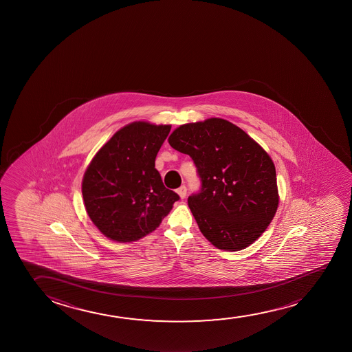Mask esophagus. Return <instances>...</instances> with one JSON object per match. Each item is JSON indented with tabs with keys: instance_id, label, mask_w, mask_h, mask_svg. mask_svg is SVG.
<instances>
[{
	"instance_id": "1",
	"label": "esophagus",
	"mask_w": 352,
	"mask_h": 352,
	"mask_svg": "<svg viewBox=\"0 0 352 352\" xmlns=\"http://www.w3.org/2000/svg\"><path fill=\"white\" fill-rule=\"evenodd\" d=\"M177 194L181 199H184L186 195H187V187H186V186H181V187L177 189Z\"/></svg>"
}]
</instances>
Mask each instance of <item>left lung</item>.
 Instances as JSON below:
<instances>
[{"instance_id":"left-lung-1","label":"left lung","mask_w":352,"mask_h":352,"mask_svg":"<svg viewBox=\"0 0 352 352\" xmlns=\"http://www.w3.org/2000/svg\"><path fill=\"white\" fill-rule=\"evenodd\" d=\"M169 144L197 166L201 188L188 197V205L202 234L230 252L255 242L279 202L267 152L241 128L216 118L178 126Z\"/></svg>"}]
</instances>
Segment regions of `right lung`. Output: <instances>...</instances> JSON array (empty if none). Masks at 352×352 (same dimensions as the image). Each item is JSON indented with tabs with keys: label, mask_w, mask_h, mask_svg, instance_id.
<instances>
[{
	"label": "right lung",
	"mask_w": 352,
	"mask_h": 352,
	"mask_svg": "<svg viewBox=\"0 0 352 352\" xmlns=\"http://www.w3.org/2000/svg\"><path fill=\"white\" fill-rule=\"evenodd\" d=\"M171 126L133 122L97 152L82 178L91 221L108 239L133 242L155 231L179 197L164 187L155 157Z\"/></svg>",
	"instance_id": "right-lung-1"
}]
</instances>
